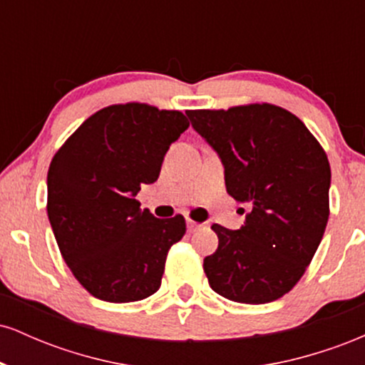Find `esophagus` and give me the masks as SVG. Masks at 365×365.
<instances>
[{
  "instance_id": "esophagus-1",
  "label": "esophagus",
  "mask_w": 365,
  "mask_h": 365,
  "mask_svg": "<svg viewBox=\"0 0 365 365\" xmlns=\"http://www.w3.org/2000/svg\"><path fill=\"white\" fill-rule=\"evenodd\" d=\"M200 223H197V221H194V220H187V228H188V232H195V230H199L200 228Z\"/></svg>"
}]
</instances>
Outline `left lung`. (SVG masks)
<instances>
[{
  "mask_svg": "<svg viewBox=\"0 0 365 365\" xmlns=\"http://www.w3.org/2000/svg\"><path fill=\"white\" fill-rule=\"evenodd\" d=\"M187 115L220 154L228 194L250 209L240 230L211 226L217 249L204 259L209 284L240 304L282 299L304 276L328 223L324 149L302 120L276 104Z\"/></svg>",
  "mask_w": 365,
  "mask_h": 365,
  "instance_id": "left-lung-1",
  "label": "left lung"
}]
</instances>
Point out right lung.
I'll use <instances>...</instances> for the list:
<instances>
[{"label": "right lung", "mask_w": 365, "mask_h": 365, "mask_svg": "<svg viewBox=\"0 0 365 365\" xmlns=\"http://www.w3.org/2000/svg\"><path fill=\"white\" fill-rule=\"evenodd\" d=\"M182 111L145 103L111 104L91 115L54 154L48 217L77 282L96 299L125 304L159 290L185 217L161 220L133 197L156 182L171 142L188 128Z\"/></svg>", "instance_id": "right-lung-1"}]
</instances>
